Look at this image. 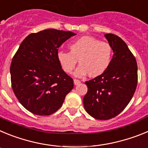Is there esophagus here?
Masks as SVG:
<instances>
[{"label":"esophagus","instance_id":"1","mask_svg":"<svg viewBox=\"0 0 148 148\" xmlns=\"http://www.w3.org/2000/svg\"><path fill=\"white\" fill-rule=\"evenodd\" d=\"M73 82H74V84H75V85H78V84H79L81 83L80 81L78 80V79H74Z\"/></svg>","mask_w":148,"mask_h":148}]
</instances>
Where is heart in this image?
<instances>
[{"instance_id":"1","label":"heart","mask_w":148,"mask_h":148,"mask_svg":"<svg viewBox=\"0 0 148 148\" xmlns=\"http://www.w3.org/2000/svg\"><path fill=\"white\" fill-rule=\"evenodd\" d=\"M70 52L60 50L57 58L63 70L70 74L78 60L79 67L75 73L77 77L89 74L90 77L102 75L110 65L113 49L108 43L90 36H83L69 46Z\"/></svg>"}]
</instances>
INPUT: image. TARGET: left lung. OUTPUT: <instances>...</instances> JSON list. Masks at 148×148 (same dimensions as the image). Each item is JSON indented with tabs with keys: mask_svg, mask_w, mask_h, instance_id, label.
I'll use <instances>...</instances> for the list:
<instances>
[{
	"mask_svg": "<svg viewBox=\"0 0 148 148\" xmlns=\"http://www.w3.org/2000/svg\"><path fill=\"white\" fill-rule=\"evenodd\" d=\"M113 49L110 65L102 75L85 82L84 109L99 120H108L124 110L133 98L138 82L136 60L125 42L114 34L104 35Z\"/></svg>",
	"mask_w": 148,
	"mask_h": 148,
	"instance_id": "1",
	"label": "left lung"
}]
</instances>
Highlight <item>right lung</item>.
<instances>
[{
  "instance_id": "obj_1",
  "label": "right lung",
  "mask_w": 148,
  "mask_h": 148,
  "mask_svg": "<svg viewBox=\"0 0 148 148\" xmlns=\"http://www.w3.org/2000/svg\"><path fill=\"white\" fill-rule=\"evenodd\" d=\"M55 29L29 35L22 41L10 66L13 92L31 113L49 116L58 110L73 88V80L57 58L58 48L75 35Z\"/></svg>"
}]
</instances>
